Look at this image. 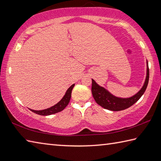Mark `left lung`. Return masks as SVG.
Masks as SVG:
<instances>
[{
  "mask_svg": "<svg viewBox=\"0 0 161 161\" xmlns=\"http://www.w3.org/2000/svg\"><path fill=\"white\" fill-rule=\"evenodd\" d=\"M149 77V70L148 62L147 61V75L145 83L143 84L141 89L137 93L133 95V96L127 98L116 97L115 95L111 94L106 88L98 85L93 79H92L91 88L92 94H93V96L95 102H97V104L101 106L104 108L113 111L125 110V109L131 107L133 104H134L142 97V95L144 94L147 86L148 85Z\"/></svg>",
  "mask_w": 161,
  "mask_h": 161,
  "instance_id": "1",
  "label": "left lung"
}]
</instances>
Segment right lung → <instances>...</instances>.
I'll list each match as a JSON object with an SVG mask.
<instances>
[{
  "mask_svg": "<svg viewBox=\"0 0 161 161\" xmlns=\"http://www.w3.org/2000/svg\"><path fill=\"white\" fill-rule=\"evenodd\" d=\"M74 86H75V84L68 88V90L66 92V93H65L64 97H62V99H61V100L58 102L57 104L53 106V107L46 109H43V110H40V111L32 110V109H30V110L35 113V114H36L40 115H50L57 114V113H59L61 111H63L64 109L66 107V106L68 104V103H69L70 97H71L72 90H73Z\"/></svg>",
  "mask_w": 161,
  "mask_h": 161,
  "instance_id": "right-lung-1",
  "label": "right lung"
}]
</instances>
